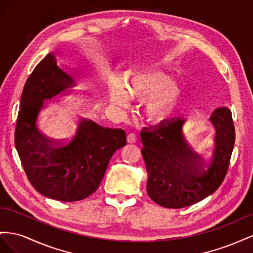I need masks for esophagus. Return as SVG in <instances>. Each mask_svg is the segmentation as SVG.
<instances>
[{
  "label": "esophagus",
  "mask_w": 253,
  "mask_h": 253,
  "mask_svg": "<svg viewBox=\"0 0 253 253\" xmlns=\"http://www.w3.org/2000/svg\"><path fill=\"white\" fill-rule=\"evenodd\" d=\"M136 140H138V139H136V135L134 133H129L127 135V142L128 143H135Z\"/></svg>",
  "instance_id": "esophagus-1"
}]
</instances>
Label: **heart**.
I'll use <instances>...</instances> for the list:
<instances>
[{
  "instance_id": "b5f03b06",
  "label": "heart",
  "mask_w": 253,
  "mask_h": 253,
  "mask_svg": "<svg viewBox=\"0 0 253 253\" xmlns=\"http://www.w3.org/2000/svg\"><path fill=\"white\" fill-rule=\"evenodd\" d=\"M108 94L111 104L117 108H127L131 96L146 98L144 112L153 121L169 118L178 107L183 95L179 84L172 83L168 72L155 69L136 71L124 84L111 81L108 84Z\"/></svg>"
}]
</instances>
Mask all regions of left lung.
Masks as SVG:
<instances>
[{"label":"left lung","instance_id":"left-lung-1","mask_svg":"<svg viewBox=\"0 0 253 253\" xmlns=\"http://www.w3.org/2000/svg\"><path fill=\"white\" fill-rule=\"evenodd\" d=\"M210 121L216 132L207 160H200L187 145L183 119L174 118L142 129L147 194L156 204L171 209L192 206L213 194L223 181L235 141L232 113L229 108H217Z\"/></svg>","mask_w":253,"mask_h":253}]
</instances>
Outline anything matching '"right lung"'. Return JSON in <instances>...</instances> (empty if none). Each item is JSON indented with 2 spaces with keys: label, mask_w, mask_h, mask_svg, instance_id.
<instances>
[{
  "label": "right lung",
  "mask_w": 253,
  "mask_h": 253,
  "mask_svg": "<svg viewBox=\"0 0 253 253\" xmlns=\"http://www.w3.org/2000/svg\"><path fill=\"white\" fill-rule=\"evenodd\" d=\"M75 84L74 78L58 67L56 56L47 54L25 83L14 133V144L31 184L43 196L67 203L94 193L111 157L126 145L123 129L105 128L84 118L67 141L54 142L40 133L37 119L43 100Z\"/></svg>",
  "instance_id": "1"
}]
</instances>
